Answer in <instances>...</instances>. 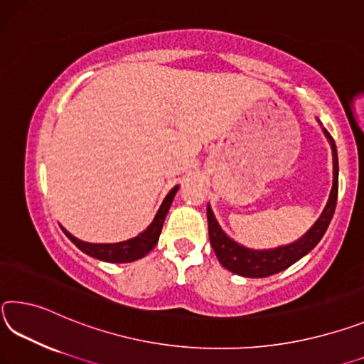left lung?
Wrapping results in <instances>:
<instances>
[{"mask_svg": "<svg viewBox=\"0 0 364 364\" xmlns=\"http://www.w3.org/2000/svg\"><path fill=\"white\" fill-rule=\"evenodd\" d=\"M319 122V119H316ZM319 126L323 124L319 122ZM323 132L329 141L332 150V163H333V178L332 188L329 193V200L324 206L321 216L316 219L311 228L303 234L299 240L289 243V245L269 248V250H253L243 247L240 243L230 238L219 225L216 216L208 205V229H210V242L213 245L214 253H216L219 263L230 272L238 274L243 277H267L272 274H277L289 266L296 263L303 256L308 255L311 250L318 245L321 238L326 234L329 228L331 219L333 216L337 205V193H338V158H337V146L331 134L323 127Z\"/></svg>", "mask_w": 364, "mask_h": 364, "instance_id": "1", "label": "left lung"}]
</instances>
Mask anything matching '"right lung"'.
Masks as SVG:
<instances>
[{
  "label": "right lung",
  "instance_id": "right-lung-1",
  "mask_svg": "<svg viewBox=\"0 0 364 364\" xmlns=\"http://www.w3.org/2000/svg\"><path fill=\"white\" fill-rule=\"evenodd\" d=\"M177 190H178V186H176L168 195H166V198L163 200V203H161L156 216L153 219V223L148 225L145 230L140 232L139 235L134 238H129V240L117 242V243H90V242L79 240V238L74 237L73 234H69L64 228L61 229L77 248L82 250L85 255L92 256V258L106 261V263H132V261L140 259L145 255L150 253L154 248V245L158 243L166 214L169 211Z\"/></svg>",
  "mask_w": 364,
  "mask_h": 364
}]
</instances>
